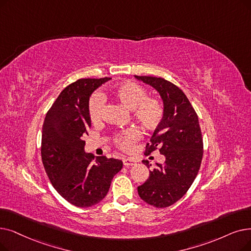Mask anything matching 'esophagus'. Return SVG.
<instances>
[{"mask_svg":"<svg viewBox=\"0 0 251 251\" xmlns=\"http://www.w3.org/2000/svg\"><path fill=\"white\" fill-rule=\"evenodd\" d=\"M123 164L124 166L126 167H129V166H132V165H135L136 164V161L132 158H126L123 160Z\"/></svg>","mask_w":251,"mask_h":251,"instance_id":"1","label":"esophagus"}]
</instances>
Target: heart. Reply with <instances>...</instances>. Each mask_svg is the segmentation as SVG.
Masks as SVG:
<instances>
[{"label":"heart","mask_w":251,"mask_h":251,"mask_svg":"<svg viewBox=\"0 0 251 251\" xmlns=\"http://www.w3.org/2000/svg\"><path fill=\"white\" fill-rule=\"evenodd\" d=\"M114 99L131 110L135 121L146 130L156 129L162 121L163 106L161 102L152 97H146L147 93L138 84L127 81L119 84L112 90ZM89 117L91 122L96 124L101 120L103 111V97L101 94H94L89 102ZM140 134L134 128H130L116 137V144L124 151H130L139 139Z\"/></svg>","instance_id":"heart-1"}]
</instances>
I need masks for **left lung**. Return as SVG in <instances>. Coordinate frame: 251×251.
Segmentation results:
<instances>
[{"mask_svg": "<svg viewBox=\"0 0 251 251\" xmlns=\"http://www.w3.org/2000/svg\"><path fill=\"white\" fill-rule=\"evenodd\" d=\"M152 87L163 101V118L147 145L146 155L159 149L164 164L150 170V176L137 188L139 197L150 205L164 208L178 201L197 176L203 157V139L188 97L171 82L148 75H134ZM148 168L149 161H143Z\"/></svg>", "mask_w": 251, "mask_h": 251, "instance_id": "8db88e82", "label": "left lung"}]
</instances>
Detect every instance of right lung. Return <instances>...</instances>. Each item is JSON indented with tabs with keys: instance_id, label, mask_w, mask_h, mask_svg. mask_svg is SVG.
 I'll return each mask as SVG.
<instances>
[{
	"instance_id": "obj_1",
	"label": "right lung",
	"mask_w": 251,
	"mask_h": 251,
	"mask_svg": "<svg viewBox=\"0 0 251 251\" xmlns=\"http://www.w3.org/2000/svg\"><path fill=\"white\" fill-rule=\"evenodd\" d=\"M111 78L80 79L61 91L48 111L42 129V161L58 194L77 207L100 203L113 177L122 169L121 160L105 156L92 162L83 136L91 127V94Z\"/></svg>"
}]
</instances>
